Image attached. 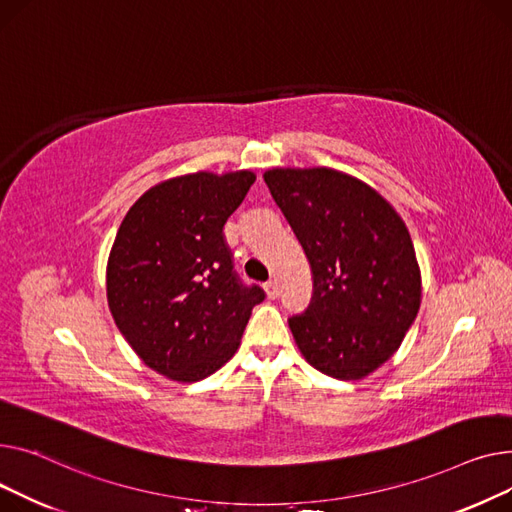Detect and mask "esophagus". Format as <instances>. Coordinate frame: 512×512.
Returning <instances> with one entry per match:
<instances>
[{
	"mask_svg": "<svg viewBox=\"0 0 512 512\" xmlns=\"http://www.w3.org/2000/svg\"><path fill=\"white\" fill-rule=\"evenodd\" d=\"M264 291H266V295H268L270 299H275V297L279 295V285H277V281H273V279L266 281V283H264Z\"/></svg>",
	"mask_w": 512,
	"mask_h": 512,
	"instance_id": "esophagus-1",
	"label": "esophagus"
}]
</instances>
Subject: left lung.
I'll return each instance as SVG.
<instances>
[{
	"instance_id": "8db88e82",
	"label": "left lung",
	"mask_w": 512,
	"mask_h": 512,
	"mask_svg": "<svg viewBox=\"0 0 512 512\" xmlns=\"http://www.w3.org/2000/svg\"><path fill=\"white\" fill-rule=\"evenodd\" d=\"M264 182L312 268L310 306L289 318L299 351L326 376H368L399 349L422 297L403 219L335 169H273Z\"/></svg>"
}]
</instances>
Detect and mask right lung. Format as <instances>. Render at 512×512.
Segmentation results:
<instances>
[{"instance_id":"1","label":"right lung","mask_w":512,"mask_h":512,"mask_svg":"<svg viewBox=\"0 0 512 512\" xmlns=\"http://www.w3.org/2000/svg\"><path fill=\"white\" fill-rule=\"evenodd\" d=\"M254 182L252 171L167 179L119 225L107 264L109 310L142 362L171 380L217 372L264 299L260 285L235 273L223 233Z\"/></svg>"}]
</instances>
